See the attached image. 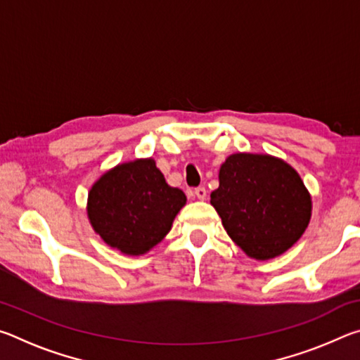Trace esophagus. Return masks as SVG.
Wrapping results in <instances>:
<instances>
[{
  "mask_svg": "<svg viewBox=\"0 0 360 360\" xmlns=\"http://www.w3.org/2000/svg\"><path fill=\"white\" fill-rule=\"evenodd\" d=\"M195 197H197L198 200H206V188L205 187L195 188Z\"/></svg>",
  "mask_w": 360,
  "mask_h": 360,
  "instance_id": "obj_1",
  "label": "esophagus"
}]
</instances>
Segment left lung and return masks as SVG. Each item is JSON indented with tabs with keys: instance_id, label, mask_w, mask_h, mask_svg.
Here are the masks:
<instances>
[{
	"instance_id": "obj_1",
	"label": "left lung",
	"mask_w": 360,
	"mask_h": 360,
	"mask_svg": "<svg viewBox=\"0 0 360 360\" xmlns=\"http://www.w3.org/2000/svg\"><path fill=\"white\" fill-rule=\"evenodd\" d=\"M211 205L248 257L270 260L302 238L311 221V193L294 168L270 154L236 152L219 168Z\"/></svg>"
}]
</instances>
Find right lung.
<instances>
[{
  "label": "right lung",
  "instance_id": "obj_1",
  "mask_svg": "<svg viewBox=\"0 0 360 360\" xmlns=\"http://www.w3.org/2000/svg\"><path fill=\"white\" fill-rule=\"evenodd\" d=\"M186 202V193L168 186L154 158H135L94 182L87 217L108 246L125 255H143L165 238Z\"/></svg>",
  "mask_w": 360,
  "mask_h": 360
}]
</instances>
